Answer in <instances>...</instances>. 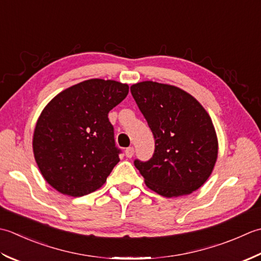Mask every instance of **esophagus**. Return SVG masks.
Wrapping results in <instances>:
<instances>
[{"instance_id":"obj_1","label":"esophagus","mask_w":261,"mask_h":261,"mask_svg":"<svg viewBox=\"0 0 261 261\" xmlns=\"http://www.w3.org/2000/svg\"><path fill=\"white\" fill-rule=\"evenodd\" d=\"M125 155L127 158H132L134 155V147H127L125 150Z\"/></svg>"}]
</instances>
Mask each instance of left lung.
<instances>
[{
    "instance_id": "left-lung-1",
    "label": "left lung",
    "mask_w": 261,
    "mask_h": 261,
    "mask_svg": "<svg viewBox=\"0 0 261 261\" xmlns=\"http://www.w3.org/2000/svg\"><path fill=\"white\" fill-rule=\"evenodd\" d=\"M130 92L155 140L150 160L134 161L145 185L168 198L200 188L219 153L208 113L193 95L170 84L143 81L133 84Z\"/></svg>"
}]
</instances>
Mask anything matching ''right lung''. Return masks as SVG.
Here are the masks:
<instances>
[{
	"instance_id": "add662e5",
	"label": "right lung",
	"mask_w": 261,
	"mask_h": 261,
	"mask_svg": "<svg viewBox=\"0 0 261 261\" xmlns=\"http://www.w3.org/2000/svg\"><path fill=\"white\" fill-rule=\"evenodd\" d=\"M114 80L91 79L53 98L36 123L33 150L42 177L72 197L99 189L119 162L108 113L128 94Z\"/></svg>"
}]
</instances>
